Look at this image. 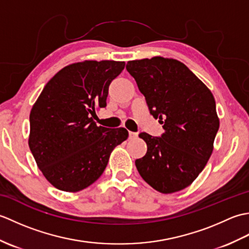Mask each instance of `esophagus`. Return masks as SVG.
<instances>
[{
  "label": "esophagus",
  "instance_id": "esophagus-1",
  "mask_svg": "<svg viewBox=\"0 0 249 249\" xmlns=\"http://www.w3.org/2000/svg\"><path fill=\"white\" fill-rule=\"evenodd\" d=\"M138 137V134L134 133V131H129V139H136Z\"/></svg>",
  "mask_w": 249,
  "mask_h": 249
}]
</instances>
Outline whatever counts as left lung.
I'll return each instance as SVG.
<instances>
[{
	"label": "left lung",
	"mask_w": 249,
	"mask_h": 249,
	"mask_svg": "<svg viewBox=\"0 0 249 249\" xmlns=\"http://www.w3.org/2000/svg\"><path fill=\"white\" fill-rule=\"evenodd\" d=\"M126 70L144 95L150 113L165 133H141L146 154L135 161L144 181L157 192L186 188L212 155L219 119L212 92L178 60L154 56L127 62Z\"/></svg>",
	"instance_id": "1"
}]
</instances>
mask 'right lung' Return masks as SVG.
<instances>
[{
	"label": "right lung",
	"mask_w": 249,
	"mask_h": 249,
	"mask_svg": "<svg viewBox=\"0 0 249 249\" xmlns=\"http://www.w3.org/2000/svg\"><path fill=\"white\" fill-rule=\"evenodd\" d=\"M125 62L84 61L56 72L32 107L29 146L51 185L76 193L102 176L111 152L128 137L123 127L97 126L95 110L106 107L111 81Z\"/></svg>",
	"instance_id": "add662e5"
}]
</instances>
